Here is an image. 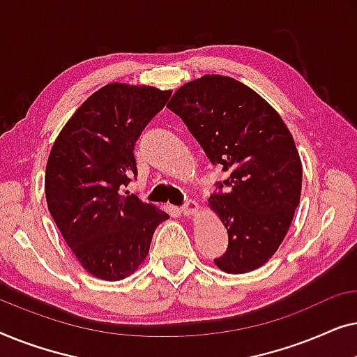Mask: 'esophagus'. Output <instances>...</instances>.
I'll use <instances>...</instances> for the list:
<instances>
[{
    "mask_svg": "<svg viewBox=\"0 0 357 357\" xmlns=\"http://www.w3.org/2000/svg\"><path fill=\"white\" fill-rule=\"evenodd\" d=\"M180 211H182L185 216H195L199 211V204L197 202H193V199H190L183 204L182 208H180Z\"/></svg>",
    "mask_w": 357,
    "mask_h": 357,
    "instance_id": "34e87169",
    "label": "esophagus"
}]
</instances>
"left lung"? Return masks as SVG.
<instances>
[{
	"mask_svg": "<svg viewBox=\"0 0 357 357\" xmlns=\"http://www.w3.org/2000/svg\"><path fill=\"white\" fill-rule=\"evenodd\" d=\"M167 109L183 120L211 164L229 174L208 199L229 236L216 266L232 275L263 266L299 206L302 164L291 131L261 96L221 75L183 84Z\"/></svg>",
	"mask_w": 357,
	"mask_h": 357,
	"instance_id": "8db88e82",
	"label": "left lung"
}]
</instances>
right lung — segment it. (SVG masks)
Returning a JSON list of instances; mask_svg holds the SVG:
<instances>
[{
  "instance_id": "1",
  "label": "right lung",
  "mask_w": 357,
  "mask_h": 357,
  "mask_svg": "<svg viewBox=\"0 0 357 357\" xmlns=\"http://www.w3.org/2000/svg\"><path fill=\"white\" fill-rule=\"evenodd\" d=\"M170 91L112 82L68 120L48 155V211L92 276L119 281L138 270L167 213L125 192L136 177L135 143Z\"/></svg>"
}]
</instances>
